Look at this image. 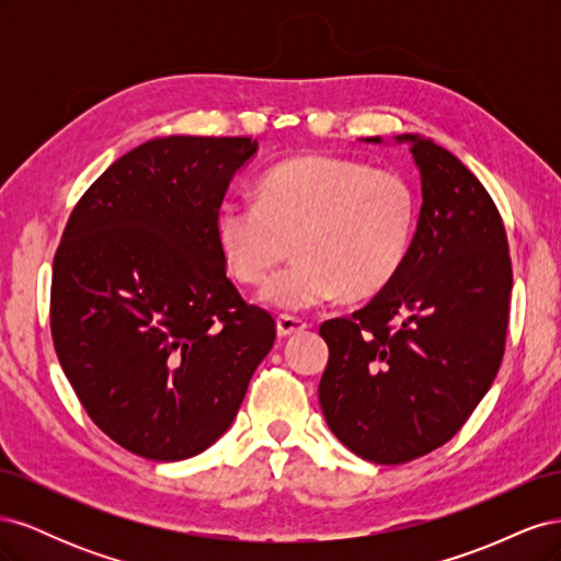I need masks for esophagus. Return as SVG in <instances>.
<instances>
[{
    "mask_svg": "<svg viewBox=\"0 0 561 561\" xmlns=\"http://www.w3.org/2000/svg\"><path fill=\"white\" fill-rule=\"evenodd\" d=\"M307 320H301L297 316H278L276 320V330H278V336H293V334H299L307 330Z\"/></svg>",
    "mask_w": 561,
    "mask_h": 561,
    "instance_id": "esophagus-1",
    "label": "esophagus"
}]
</instances>
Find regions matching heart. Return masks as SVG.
<instances>
[{
	"label": "heart",
	"instance_id": "heart-1",
	"mask_svg": "<svg viewBox=\"0 0 561 561\" xmlns=\"http://www.w3.org/2000/svg\"><path fill=\"white\" fill-rule=\"evenodd\" d=\"M419 225V192L396 168L304 154L264 173L257 203L222 201L215 245L229 274L262 285L290 243L297 262L271 278L264 301L301 311L344 295L375 297L398 278Z\"/></svg>",
	"mask_w": 561,
	"mask_h": 561
}]
</instances>
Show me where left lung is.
<instances>
[{"label": "left lung", "mask_w": 561, "mask_h": 561, "mask_svg": "<svg viewBox=\"0 0 561 561\" xmlns=\"http://www.w3.org/2000/svg\"><path fill=\"white\" fill-rule=\"evenodd\" d=\"M396 142L410 145L421 173L410 257L363 309L320 325L322 414L339 443L381 466L461 431L496 379L513 290L505 227L482 182L433 140L404 133Z\"/></svg>", "instance_id": "obj_1"}]
</instances>
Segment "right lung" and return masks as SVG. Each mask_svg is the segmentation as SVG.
I'll list each match as a JSON object with an SVG mask.
<instances>
[{
  "instance_id": "right-lung-1",
  "label": "right lung",
  "mask_w": 561,
  "mask_h": 561,
  "mask_svg": "<svg viewBox=\"0 0 561 561\" xmlns=\"http://www.w3.org/2000/svg\"><path fill=\"white\" fill-rule=\"evenodd\" d=\"M252 138H154L79 198L54 257L50 334L116 445L182 461L227 433L276 322L227 278L213 217Z\"/></svg>"
}]
</instances>
